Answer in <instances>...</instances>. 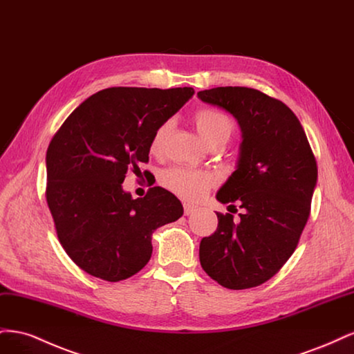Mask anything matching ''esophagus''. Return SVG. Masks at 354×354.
Listing matches in <instances>:
<instances>
[{
	"label": "esophagus",
	"mask_w": 354,
	"mask_h": 354,
	"mask_svg": "<svg viewBox=\"0 0 354 354\" xmlns=\"http://www.w3.org/2000/svg\"><path fill=\"white\" fill-rule=\"evenodd\" d=\"M196 211V207L190 205V203H185V216H190V214H194Z\"/></svg>",
	"instance_id": "obj_1"
}]
</instances>
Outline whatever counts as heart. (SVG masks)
Listing matches in <instances>:
<instances>
[{"instance_id": "obj_1", "label": "heart", "mask_w": 354, "mask_h": 354, "mask_svg": "<svg viewBox=\"0 0 354 354\" xmlns=\"http://www.w3.org/2000/svg\"><path fill=\"white\" fill-rule=\"evenodd\" d=\"M195 127L199 136L203 138V142L208 143L212 138L226 137L229 138L233 131V122L230 118L217 109L203 108L199 109L195 116ZM169 131V122L160 124L153 136L149 149L151 152L158 155L162 152L165 138ZM160 185H162L171 194L177 195L181 199L186 201H198L207 194L208 189L212 185V176L203 171H195L189 168L173 167L165 169L159 177Z\"/></svg>"}]
</instances>
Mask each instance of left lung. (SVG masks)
I'll return each instance as SVG.
<instances>
[{
    "label": "left lung",
    "mask_w": 354,
    "mask_h": 354,
    "mask_svg": "<svg viewBox=\"0 0 354 354\" xmlns=\"http://www.w3.org/2000/svg\"><path fill=\"white\" fill-rule=\"evenodd\" d=\"M198 97L239 124L236 169L216 198L243 209L239 223L217 212V230L199 245L201 266L224 288L259 286L297 248L317 183L316 159L298 118L281 100L246 87L203 90Z\"/></svg>",
    "instance_id": "8db88e82"
}]
</instances>
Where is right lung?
<instances>
[{"instance_id":"1","label":"right lung","mask_w":354,"mask_h":354,"mask_svg":"<svg viewBox=\"0 0 354 354\" xmlns=\"http://www.w3.org/2000/svg\"><path fill=\"white\" fill-rule=\"evenodd\" d=\"M195 90L112 87L75 109L47 149L46 198L57 238L84 272L108 282L131 277L151 260L152 234L183 216L162 187L133 199L122 189L128 169L149 160L156 128Z\"/></svg>"}]
</instances>
